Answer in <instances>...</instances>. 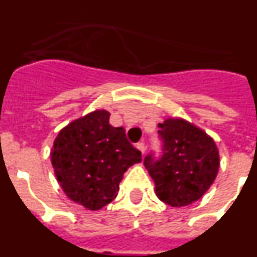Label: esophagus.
<instances>
[{
	"instance_id": "1",
	"label": "esophagus",
	"mask_w": 257,
	"mask_h": 257,
	"mask_svg": "<svg viewBox=\"0 0 257 257\" xmlns=\"http://www.w3.org/2000/svg\"><path fill=\"white\" fill-rule=\"evenodd\" d=\"M136 148L142 152V154L145 153V144H144V143H138V144H136Z\"/></svg>"
}]
</instances>
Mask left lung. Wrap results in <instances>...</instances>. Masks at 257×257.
I'll list each match as a JSON object with an SVG mask.
<instances>
[{
  "label": "left lung",
  "mask_w": 257,
  "mask_h": 257,
  "mask_svg": "<svg viewBox=\"0 0 257 257\" xmlns=\"http://www.w3.org/2000/svg\"><path fill=\"white\" fill-rule=\"evenodd\" d=\"M163 156L145 157L144 166L156 185V196L171 207H185L202 198L217 176L220 154L206 131L180 117L158 123Z\"/></svg>",
  "instance_id": "8db88e82"
}]
</instances>
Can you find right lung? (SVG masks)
Segmentation results:
<instances>
[{
	"label": "right lung",
	"mask_w": 257,
	"mask_h": 257,
	"mask_svg": "<svg viewBox=\"0 0 257 257\" xmlns=\"http://www.w3.org/2000/svg\"><path fill=\"white\" fill-rule=\"evenodd\" d=\"M110 113L95 109L69 122L52 144V167L65 196L87 210L113 201L123 174L142 162V153L126 138L123 127L109 123Z\"/></svg>",
	"instance_id": "obj_1"
}]
</instances>
